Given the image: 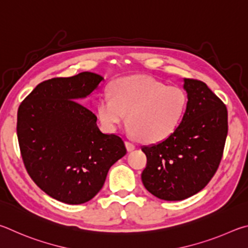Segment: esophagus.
<instances>
[{
  "label": "esophagus",
  "mask_w": 248,
  "mask_h": 248,
  "mask_svg": "<svg viewBox=\"0 0 248 248\" xmlns=\"http://www.w3.org/2000/svg\"><path fill=\"white\" fill-rule=\"evenodd\" d=\"M125 145H126V148H127V150H128V151H132V150L135 149V145H134L132 141H129V140H125Z\"/></svg>",
  "instance_id": "obj_1"
}]
</instances>
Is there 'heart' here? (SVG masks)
Instances as JSON below:
<instances>
[{
  "mask_svg": "<svg viewBox=\"0 0 248 248\" xmlns=\"http://www.w3.org/2000/svg\"><path fill=\"white\" fill-rule=\"evenodd\" d=\"M110 94L99 100L97 112L102 126L114 131L128 113L129 132L145 142H159L174 133L187 108L184 89L167 86L147 76L115 80Z\"/></svg>",
  "mask_w": 248,
  "mask_h": 248,
  "instance_id": "heart-1",
  "label": "heart"
}]
</instances>
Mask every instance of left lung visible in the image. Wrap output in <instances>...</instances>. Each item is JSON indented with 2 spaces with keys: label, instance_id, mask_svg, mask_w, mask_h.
<instances>
[{
  "label": "left lung",
  "instance_id": "left-lung-1",
  "mask_svg": "<svg viewBox=\"0 0 248 248\" xmlns=\"http://www.w3.org/2000/svg\"><path fill=\"white\" fill-rule=\"evenodd\" d=\"M188 103L174 133L145 146L142 184L163 201H183L205 187L216 174L228 135V110L205 82L184 78Z\"/></svg>",
  "mask_w": 248,
  "mask_h": 248
}]
</instances>
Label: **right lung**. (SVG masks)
Segmentation results:
<instances>
[{
  "label": "right lung",
  "mask_w": 248,
  "mask_h": 248,
  "mask_svg": "<svg viewBox=\"0 0 248 248\" xmlns=\"http://www.w3.org/2000/svg\"><path fill=\"white\" fill-rule=\"evenodd\" d=\"M102 80L89 72L45 80L17 112V138L29 176L50 197L68 205L93 198L108 169L126 154L123 140L100 131L97 115L79 102Z\"/></svg>",
  "instance_id": "add662e5"
}]
</instances>
